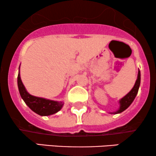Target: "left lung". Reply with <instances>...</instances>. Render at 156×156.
Segmentation results:
<instances>
[{"label": "left lung", "instance_id": "left-lung-1", "mask_svg": "<svg viewBox=\"0 0 156 156\" xmlns=\"http://www.w3.org/2000/svg\"><path fill=\"white\" fill-rule=\"evenodd\" d=\"M140 82H141V73H140V70L139 69V71H138L137 79L136 80V83L134 84L133 88H132L131 90H130V92L126 94V95H125L122 98H121V99L119 100V108H118L116 112H109V114H119V113L124 112L125 109H127L130 106V104L133 103L134 99H135L136 96L137 95L139 86H140Z\"/></svg>", "mask_w": 156, "mask_h": 156}]
</instances>
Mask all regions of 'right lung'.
I'll list each match as a JSON object with an SVG mask.
<instances>
[{"instance_id":"1","label":"right lung","mask_w":156,"mask_h":156,"mask_svg":"<svg viewBox=\"0 0 156 156\" xmlns=\"http://www.w3.org/2000/svg\"><path fill=\"white\" fill-rule=\"evenodd\" d=\"M17 86L20 94L26 104L36 114L40 116H49L59 112L64 105V101H56L46 99L40 97L31 95L27 92L26 87L23 85L19 73L17 76Z\"/></svg>"}]
</instances>
